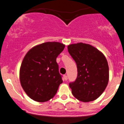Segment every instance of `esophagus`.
Returning a JSON list of instances; mask_svg holds the SVG:
<instances>
[{"label": "esophagus", "instance_id": "obj_1", "mask_svg": "<svg viewBox=\"0 0 124 124\" xmlns=\"http://www.w3.org/2000/svg\"><path fill=\"white\" fill-rule=\"evenodd\" d=\"M63 79H64V80L66 81V80H68L67 76H66V75H64V76H63Z\"/></svg>", "mask_w": 124, "mask_h": 124}]
</instances>
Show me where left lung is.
I'll return each instance as SVG.
<instances>
[{
  "mask_svg": "<svg viewBox=\"0 0 124 124\" xmlns=\"http://www.w3.org/2000/svg\"><path fill=\"white\" fill-rule=\"evenodd\" d=\"M68 50L78 70L77 80L69 84L72 94L83 102L96 100L104 92L109 80L106 58L96 47L83 43L70 44Z\"/></svg>",
  "mask_w": 124,
  "mask_h": 124,
  "instance_id": "obj_1",
  "label": "left lung"
}]
</instances>
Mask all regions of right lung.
<instances>
[{
	"label": "right lung",
	"instance_id": "add662e5",
	"mask_svg": "<svg viewBox=\"0 0 124 124\" xmlns=\"http://www.w3.org/2000/svg\"><path fill=\"white\" fill-rule=\"evenodd\" d=\"M65 45L46 42L32 47L23 59L19 71L22 87L32 100L45 102L54 97L63 82L56 58Z\"/></svg>",
	"mask_w": 124,
	"mask_h": 124
}]
</instances>
